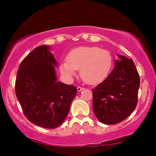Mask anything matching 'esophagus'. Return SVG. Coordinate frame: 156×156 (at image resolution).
I'll list each match as a JSON object with an SVG mask.
<instances>
[{
	"mask_svg": "<svg viewBox=\"0 0 156 156\" xmlns=\"http://www.w3.org/2000/svg\"><path fill=\"white\" fill-rule=\"evenodd\" d=\"M83 89H84L83 87H78V88H77L78 92H81V91L83 90Z\"/></svg>",
	"mask_w": 156,
	"mask_h": 156,
	"instance_id": "esophagus-1",
	"label": "esophagus"
}]
</instances>
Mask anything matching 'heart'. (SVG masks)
Returning a JSON list of instances; mask_svg holds the SVG:
<instances>
[{
  "mask_svg": "<svg viewBox=\"0 0 156 156\" xmlns=\"http://www.w3.org/2000/svg\"><path fill=\"white\" fill-rule=\"evenodd\" d=\"M113 65L110 51L97 46L76 48L67 54V61L60 64V72L67 79L76 75L80 69V76L86 83L95 84L108 76Z\"/></svg>",
  "mask_w": 156,
  "mask_h": 156,
  "instance_id": "heart-1",
  "label": "heart"
}]
</instances>
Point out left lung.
<instances>
[{
	"label": "left lung",
	"mask_w": 156,
	"mask_h": 156,
	"mask_svg": "<svg viewBox=\"0 0 156 156\" xmlns=\"http://www.w3.org/2000/svg\"><path fill=\"white\" fill-rule=\"evenodd\" d=\"M108 76L92 90L93 112L101 122L114 125L131 114L138 101L140 79L132 59L118 55Z\"/></svg>",
	"instance_id": "left-lung-1"
}]
</instances>
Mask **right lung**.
<instances>
[{"label": "right lung", "instance_id": "add662e5", "mask_svg": "<svg viewBox=\"0 0 156 156\" xmlns=\"http://www.w3.org/2000/svg\"><path fill=\"white\" fill-rule=\"evenodd\" d=\"M56 60L50 46L40 45L22 61L15 81V93L25 116L34 124L55 128L69 113L77 87L57 81Z\"/></svg>", "mask_w": 156, "mask_h": 156}]
</instances>
